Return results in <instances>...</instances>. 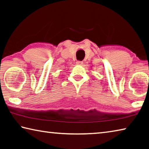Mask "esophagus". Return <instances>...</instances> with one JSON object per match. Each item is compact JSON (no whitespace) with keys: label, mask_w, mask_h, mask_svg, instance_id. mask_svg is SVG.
<instances>
[{"label":"esophagus","mask_w":149,"mask_h":149,"mask_svg":"<svg viewBox=\"0 0 149 149\" xmlns=\"http://www.w3.org/2000/svg\"><path fill=\"white\" fill-rule=\"evenodd\" d=\"M76 64L77 65H82L83 64V62L82 61H77Z\"/></svg>","instance_id":"1"}]
</instances>
